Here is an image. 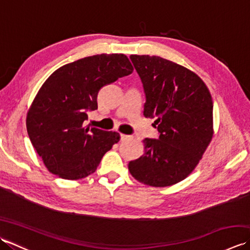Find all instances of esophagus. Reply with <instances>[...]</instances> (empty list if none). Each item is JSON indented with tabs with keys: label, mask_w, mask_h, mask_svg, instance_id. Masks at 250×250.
Returning <instances> with one entry per match:
<instances>
[{
	"label": "esophagus",
	"mask_w": 250,
	"mask_h": 250,
	"mask_svg": "<svg viewBox=\"0 0 250 250\" xmlns=\"http://www.w3.org/2000/svg\"><path fill=\"white\" fill-rule=\"evenodd\" d=\"M120 137H121V141H126V140L131 139V136L126 135V134H120Z\"/></svg>",
	"instance_id": "1"
}]
</instances>
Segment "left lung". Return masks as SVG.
Returning <instances> with one entry per match:
<instances>
[{"instance_id": "obj_1", "label": "left lung", "mask_w": 250, "mask_h": 250, "mask_svg": "<svg viewBox=\"0 0 250 250\" xmlns=\"http://www.w3.org/2000/svg\"><path fill=\"white\" fill-rule=\"evenodd\" d=\"M144 86V116L156 118L160 135L145 139V152L129 162L137 182L167 187L193 172L214 136L213 99L189 68L157 56L131 55Z\"/></svg>"}]
</instances>
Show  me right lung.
Returning a JSON list of instances; mask_svg holds the SVG:
<instances>
[{
	"mask_svg": "<svg viewBox=\"0 0 250 250\" xmlns=\"http://www.w3.org/2000/svg\"><path fill=\"white\" fill-rule=\"evenodd\" d=\"M133 70L125 55L102 54L68 63L46 79L25 124L32 145L50 173L76 180L95 172L120 135L83 126L87 111L98 108L101 88Z\"/></svg>",
	"mask_w": 250,
	"mask_h": 250,
	"instance_id": "1",
	"label": "right lung"
}]
</instances>
